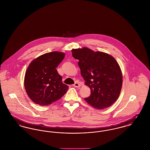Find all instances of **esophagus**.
Listing matches in <instances>:
<instances>
[{"label": "esophagus", "instance_id": "1", "mask_svg": "<svg viewBox=\"0 0 150 150\" xmlns=\"http://www.w3.org/2000/svg\"><path fill=\"white\" fill-rule=\"evenodd\" d=\"M73 86L74 87H75V88H80V86H81V83L79 82H75V83L73 84Z\"/></svg>", "mask_w": 150, "mask_h": 150}]
</instances>
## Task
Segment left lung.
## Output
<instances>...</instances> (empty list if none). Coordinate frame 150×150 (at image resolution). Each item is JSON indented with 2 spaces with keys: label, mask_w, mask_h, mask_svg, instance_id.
<instances>
[{
  "label": "left lung",
  "mask_w": 150,
  "mask_h": 150,
  "mask_svg": "<svg viewBox=\"0 0 150 150\" xmlns=\"http://www.w3.org/2000/svg\"><path fill=\"white\" fill-rule=\"evenodd\" d=\"M71 52L79 60L81 76L91 90L85 101L98 109L110 107L119 97L122 86V73L117 61L108 53L86 47L73 49Z\"/></svg>",
  "instance_id": "obj_1"
}]
</instances>
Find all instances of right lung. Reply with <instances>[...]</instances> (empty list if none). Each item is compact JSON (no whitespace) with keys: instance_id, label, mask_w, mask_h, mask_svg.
<instances>
[{"instance_id":"obj_1","label":"right lung","mask_w":150,"mask_h":150,"mask_svg":"<svg viewBox=\"0 0 150 150\" xmlns=\"http://www.w3.org/2000/svg\"><path fill=\"white\" fill-rule=\"evenodd\" d=\"M65 57V53L52 52L33 60L24 77L25 91L34 103L47 106L60 99L69 86L62 82V77L56 68Z\"/></svg>"}]
</instances>
